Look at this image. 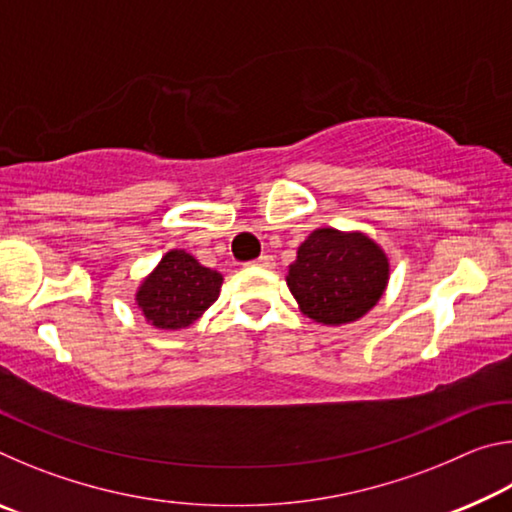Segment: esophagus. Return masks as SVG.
<instances>
[{"label": "esophagus", "mask_w": 512, "mask_h": 512, "mask_svg": "<svg viewBox=\"0 0 512 512\" xmlns=\"http://www.w3.org/2000/svg\"><path fill=\"white\" fill-rule=\"evenodd\" d=\"M250 266H262V268H273L275 266V262H273V257L271 255H262V257H257L255 262H250Z\"/></svg>", "instance_id": "1"}]
</instances>
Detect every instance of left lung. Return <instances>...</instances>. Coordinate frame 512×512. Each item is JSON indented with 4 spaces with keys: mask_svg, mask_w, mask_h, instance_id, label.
<instances>
[{
    "mask_svg": "<svg viewBox=\"0 0 512 512\" xmlns=\"http://www.w3.org/2000/svg\"><path fill=\"white\" fill-rule=\"evenodd\" d=\"M388 282V259L366 235L318 228L298 248L287 284L302 314L323 325H343L377 305Z\"/></svg>",
    "mask_w": 512,
    "mask_h": 512,
    "instance_id": "left-lung-1",
    "label": "left lung"
}]
</instances>
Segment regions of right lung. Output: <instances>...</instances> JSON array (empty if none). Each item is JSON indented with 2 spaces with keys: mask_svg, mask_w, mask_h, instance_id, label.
Segmentation results:
<instances>
[{
  "mask_svg": "<svg viewBox=\"0 0 512 512\" xmlns=\"http://www.w3.org/2000/svg\"><path fill=\"white\" fill-rule=\"evenodd\" d=\"M223 277L185 250H169L137 291V307L158 329L189 327L219 298Z\"/></svg>",
  "mask_w": 512,
  "mask_h": 512,
  "instance_id": "right-lung-1",
  "label": "right lung"
}]
</instances>
